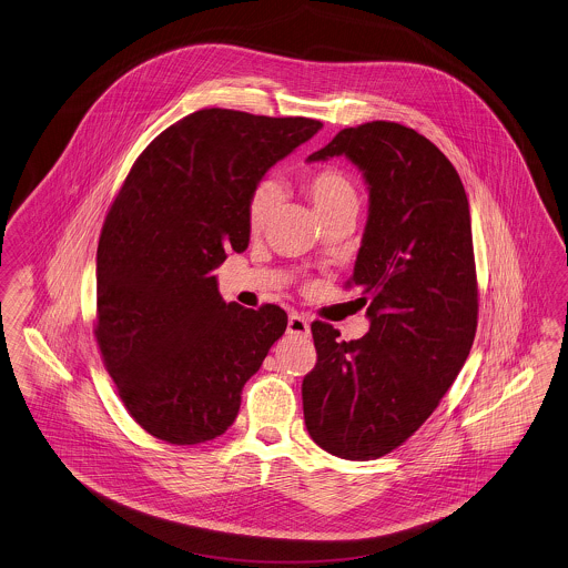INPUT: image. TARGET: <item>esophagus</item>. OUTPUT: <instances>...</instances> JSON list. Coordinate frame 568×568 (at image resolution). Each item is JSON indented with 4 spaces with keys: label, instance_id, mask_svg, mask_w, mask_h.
<instances>
[{
    "label": "esophagus",
    "instance_id": "1",
    "mask_svg": "<svg viewBox=\"0 0 568 568\" xmlns=\"http://www.w3.org/2000/svg\"><path fill=\"white\" fill-rule=\"evenodd\" d=\"M287 333H290V335H301V337H306V335L311 333L306 317L298 315V313H292V315H290V322H287Z\"/></svg>",
    "mask_w": 568,
    "mask_h": 568
}]
</instances>
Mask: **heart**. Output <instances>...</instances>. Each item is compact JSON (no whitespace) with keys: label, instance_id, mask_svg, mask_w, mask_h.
<instances>
[{"label":"heart","instance_id":"obj_1","mask_svg":"<svg viewBox=\"0 0 568 568\" xmlns=\"http://www.w3.org/2000/svg\"><path fill=\"white\" fill-rule=\"evenodd\" d=\"M305 192L320 220L358 212V192L344 171L335 166L320 169L306 176ZM281 190L274 181H262L248 201V229L260 233L274 216Z\"/></svg>","mask_w":568,"mask_h":568}]
</instances>
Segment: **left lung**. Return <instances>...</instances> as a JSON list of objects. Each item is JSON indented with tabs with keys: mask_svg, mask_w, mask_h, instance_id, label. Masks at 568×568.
I'll return each mask as SVG.
<instances>
[{
	"mask_svg": "<svg viewBox=\"0 0 568 568\" xmlns=\"http://www.w3.org/2000/svg\"><path fill=\"white\" fill-rule=\"evenodd\" d=\"M346 155L369 190L349 285L369 333L342 342L313 322L317 363L303 381L311 438L333 456L389 454L433 415L478 328L469 201L452 162L410 128L372 121L342 130L306 162Z\"/></svg>",
	"mask_w": 568,
	"mask_h": 568,
	"instance_id": "8db88e82",
	"label": "left lung"
}]
</instances>
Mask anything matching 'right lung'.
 <instances>
[{
  "label": "right lung",
  "mask_w": 568,
  "mask_h": 568,
  "mask_svg": "<svg viewBox=\"0 0 568 568\" xmlns=\"http://www.w3.org/2000/svg\"><path fill=\"white\" fill-rule=\"evenodd\" d=\"M320 130L303 116L210 108L162 131L131 166L99 237L94 337L149 435L175 445L220 437L285 333L281 306L226 305L212 270L248 248L262 176Z\"/></svg>",
  "instance_id": "add662e5"
}]
</instances>
